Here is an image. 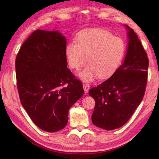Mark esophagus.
Masks as SVG:
<instances>
[{"label": "esophagus", "instance_id": "34e87169", "mask_svg": "<svg viewBox=\"0 0 159 159\" xmlns=\"http://www.w3.org/2000/svg\"><path fill=\"white\" fill-rule=\"evenodd\" d=\"M83 89L85 91L86 93L88 92V90L90 89V85L89 84H88L87 83H83Z\"/></svg>", "mask_w": 159, "mask_h": 159}]
</instances>
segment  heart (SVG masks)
<instances>
[{
    "mask_svg": "<svg viewBox=\"0 0 159 159\" xmlns=\"http://www.w3.org/2000/svg\"><path fill=\"white\" fill-rule=\"evenodd\" d=\"M78 43L66 45L65 54L69 66L79 70L88 61V65L80 73L83 80L90 81L96 77L108 78L114 73L124 55V43L110 32L92 29L78 36Z\"/></svg>",
    "mask_w": 159,
    "mask_h": 159,
    "instance_id": "obj_1",
    "label": "heart"
}]
</instances>
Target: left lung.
Listing matches in <instances>:
<instances>
[{"label": "left lung", "instance_id": "8db88e82", "mask_svg": "<svg viewBox=\"0 0 159 159\" xmlns=\"http://www.w3.org/2000/svg\"><path fill=\"white\" fill-rule=\"evenodd\" d=\"M126 28L129 43L124 61L109 79L88 92L95 101L93 123L107 130L128 122L146 90L149 59L135 32Z\"/></svg>", "mask_w": 159, "mask_h": 159}]
</instances>
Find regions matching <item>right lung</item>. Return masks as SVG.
<instances>
[{"label":"right lung","instance_id":"obj_1","mask_svg":"<svg viewBox=\"0 0 159 159\" xmlns=\"http://www.w3.org/2000/svg\"><path fill=\"white\" fill-rule=\"evenodd\" d=\"M66 47L59 31L37 29L15 60L21 105L38 127L49 133L65 127L69 109L84 93L81 81L66 67Z\"/></svg>","mask_w":159,"mask_h":159}]
</instances>
